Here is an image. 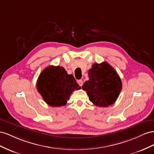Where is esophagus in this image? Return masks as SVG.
I'll return each mask as SVG.
<instances>
[{
	"label": "esophagus",
	"instance_id": "1",
	"mask_svg": "<svg viewBox=\"0 0 154 154\" xmlns=\"http://www.w3.org/2000/svg\"><path fill=\"white\" fill-rule=\"evenodd\" d=\"M78 84L80 86H82L83 85V81L82 80H79L78 81Z\"/></svg>",
	"mask_w": 154,
	"mask_h": 154
}]
</instances>
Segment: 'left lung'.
<instances>
[{
	"mask_svg": "<svg viewBox=\"0 0 154 154\" xmlns=\"http://www.w3.org/2000/svg\"><path fill=\"white\" fill-rule=\"evenodd\" d=\"M89 80L82 85L94 105L106 107L116 102L122 90L121 80L108 63H95L88 71Z\"/></svg>",
	"mask_w": 154,
	"mask_h": 154,
	"instance_id": "left-lung-1",
	"label": "left lung"
}]
</instances>
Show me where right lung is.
<instances>
[{
    "mask_svg": "<svg viewBox=\"0 0 154 154\" xmlns=\"http://www.w3.org/2000/svg\"><path fill=\"white\" fill-rule=\"evenodd\" d=\"M37 88L44 100L51 106H64L74 90L81 89L73 75L62 66H50L38 76Z\"/></svg>",
    "mask_w": 154,
    "mask_h": 154,
    "instance_id": "obj_1",
    "label": "right lung"
}]
</instances>
